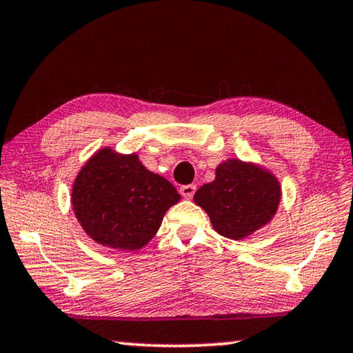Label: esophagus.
Wrapping results in <instances>:
<instances>
[{"label":"esophagus","mask_w":353,"mask_h":353,"mask_svg":"<svg viewBox=\"0 0 353 353\" xmlns=\"http://www.w3.org/2000/svg\"><path fill=\"white\" fill-rule=\"evenodd\" d=\"M196 185H185V186H181L180 188V194L185 199H192V196H194V192H196Z\"/></svg>","instance_id":"esophagus-1"}]
</instances>
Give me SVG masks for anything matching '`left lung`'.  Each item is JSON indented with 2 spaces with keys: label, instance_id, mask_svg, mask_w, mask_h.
Listing matches in <instances>:
<instances>
[{
  "label": "left lung",
  "instance_id": "8db88e82",
  "mask_svg": "<svg viewBox=\"0 0 353 353\" xmlns=\"http://www.w3.org/2000/svg\"><path fill=\"white\" fill-rule=\"evenodd\" d=\"M279 201V181L261 168L237 159L219 164L214 181L194 194V202L207 212L214 231L234 240L269 223Z\"/></svg>",
  "mask_w": 353,
  "mask_h": 353
}]
</instances>
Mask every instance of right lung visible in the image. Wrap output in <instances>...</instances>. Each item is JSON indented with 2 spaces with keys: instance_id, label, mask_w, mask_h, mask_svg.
Returning <instances> with one entry per match:
<instances>
[{
  "instance_id": "right-lung-1",
  "label": "right lung",
  "mask_w": 353,
  "mask_h": 353,
  "mask_svg": "<svg viewBox=\"0 0 353 353\" xmlns=\"http://www.w3.org/2000/svg\"><path fill=\"white\" fill-rule=\"evenodd\" d=\"M180 201L170 181L139 161L101 150L76 178L71 202L81 226L97 243L139 250L156 236L162 218Z\"/></svg>"
}]
</instances>
